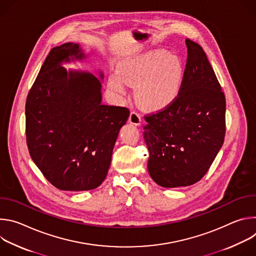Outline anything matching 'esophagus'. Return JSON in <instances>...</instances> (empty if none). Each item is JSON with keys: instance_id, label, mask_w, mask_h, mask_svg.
I'll use <instances>...</instances> for the list:
<instances>
[{"instance_id": "obj_1", "label": "esophagus", "mask_w": 256, "mask_h": 256, "mask_svg": "<svg viewBox=\"0 0 256 256\" xmlns=\"http://www.w3.org/2000/svg\"><path fill=\"white\" fill-rule=\"evenodd\" d=\"M130 122L134 124V126H140V116L136 112H132L130 114V118H128Z\"/></svg>"}]
</instances>
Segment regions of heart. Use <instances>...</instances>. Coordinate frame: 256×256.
Segmentation results:
<instances>
[{
    "label": "heart",
    "instance_id": "obj_1",
    "mask_svg": "<svg viewBox=\"0 0 256 256\" xmlns=\"http://www.w3.org/2000/svg\"><path fill=\"white\" fill-rule=\"evenodd\" d=\"M184 78L180 60L164 50H152L124 60L118 72L108 78V88L116 95H126V83L136 86L138 103L147 110H160L179 95Z\"/></svg>",
    "mask_w": 256,
    "mask_h": 256
}]
</instances>
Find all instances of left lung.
<instances>
[{"mask_svg": "<svg viewBox=\"0 0 256 256\" xmlns=\"http://www.w3.org/2000/svg\"><path fill=\"white\" fill-rule=\"evenodd\" d=\"M188 60L177 98L146 116L148 170L162 188L194 184L210 169L226 132V99L200 44L186 40Z\"/></svg>", "mask_w": 256, "mask_h": 256, "instance_id": "obj_1", "label": "left lung"}]
</instances>
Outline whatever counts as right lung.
<instances>
[{
    "instance_id": "1",
    "label": "right lung",
    "mask_w": 256,
    "mask_h": 256,
    "mask_svg": "<svg viewBox=\"0 0 256 256\" xmlns=\"http://www.w3.org/2000/svg\"><path fill=\"white\" fill-rule=\"evenodd\" d=\"M85 58L77 44L54 48L26 99L29 154L60 190H90L102 184L120 130L130 116L126 107L101 104V82L94 75L62 66ZM99 76L103 78L102 72Z\"/></svg>"
}]
</instances>
